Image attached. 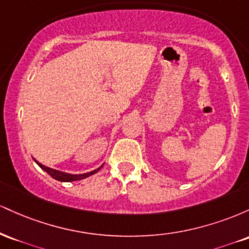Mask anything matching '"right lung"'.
Returning a JSON list of instances; mask_svg holds the SVG:
<instances>
[{
    "mask_svg": "<svg viewBox=\"0 0 249 249\" xmlns=\"http://www.w3.org/2000/svg\"><path fill=\"white\" fill-rule=\"evenodd\" d=\"M34 160L36 161V164L38 165L39 167L42 168V170H44L45 172H47L49 176L53 177V179L58 180V181H67V182H70V181H76V180H82V179H85L88 178V177L92 176V174H95L98 172L99 170L103 167V165L101 167L96 168V170L91 171V172H88V173H83V174H70V173H67V172H62V171H58V170H53V168H50L48 166H44V165H42L41 162H38L36 160V159H34Z\"/></svg>",
    "mask_w": 249,
    "mask_h": 249,
    "instance_id": "1",
    "label": "right lung"
}]
</instances>
